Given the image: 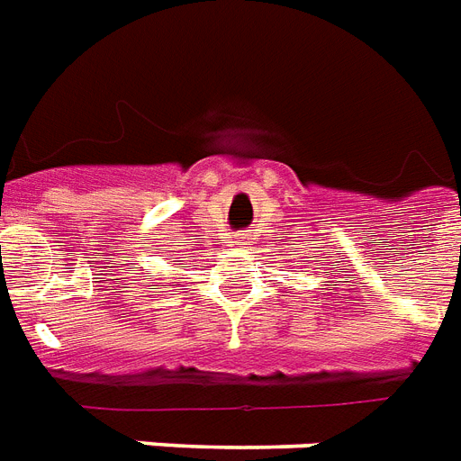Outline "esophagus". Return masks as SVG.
Returning a JSON list of instances; mask_svg holds the SVG:
<instances>
[{"instance_id": "34e87169", "label": "esophagus", "mask_w": 461, "mask_h": 461, "mask_svg": "<svg viewBox=\"0 0 461 461\" xmlns=\"http://www.w3.org/2000/svg\"><path fill=\"white\" fill-rule=\"evenodd\" d=\"M231 244H234V247H241V244H247V241L241 240V237H231Z\"/></svg>"}]
</instances>
